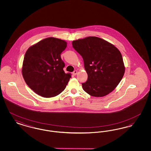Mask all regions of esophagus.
Listing matches in <instances>:
<instances>
[{"label": "esophagus", "mask_w": 151, "mask_h": 151, "mask_svg": "<svg viewBox=\"0 0 151 151\" xmlns=\"http://www.w3.org/2000/svg\"><path fill=\"white\" fill-rule=\"evenodd\" d=\"M78 73V71H76V70H75V71H74L73 73H72V74H73V75H74V76H75L76 74Z\"/></svg>", "instance_id": "1"}]
</instances>
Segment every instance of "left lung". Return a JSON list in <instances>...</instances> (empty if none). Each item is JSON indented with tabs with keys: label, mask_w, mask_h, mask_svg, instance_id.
I'll return each instance as SVG.
<instances>
[{
	"label": "left lung",
	"mask_w": 151,
	"mask_h": 151,
	"mask_svg": "<svg viewBox=\"0 0 151 151\" xmlns=\"http://www.w3.org/2000/svg\"><path fill=\"white\" fill-rule=\"evenodd\" d=\"M72 46L84 60L88 80L84 91L94 97L111 93L121 81L125 71L122 54L115 46L97 37L73 41Z\"/></svg>",
	"instance_id": "1"
}]
</instances>
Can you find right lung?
Instances as JSON below:
<instances>
[{
  "mask_svg": "<svg viewBox=\"0 0 151 151\" xmlns=\"http://www.w3.org/2000/svg\"><path fill=\"white\" fill-rule=\"evenodd\" d=\"M62 40L49 37L31 46L25 52L22 74L27 84L36 93L50 98L62 92L71 77L63 71L60 54L67 47Z\"/></svg>",
  "mask_w": 151,
  "mask_h": 151,
  "instance_id": "1",
  "label": "right lung"
}]
</instances>
